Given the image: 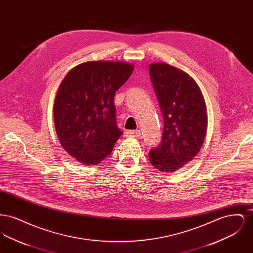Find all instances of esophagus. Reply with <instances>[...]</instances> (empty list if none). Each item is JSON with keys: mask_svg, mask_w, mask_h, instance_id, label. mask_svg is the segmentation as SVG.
Masks as SVG:
<instances>
[{"mask_svg": "<svg viewBox=\"0 0 253 253\" xmlns=\"http://www.w3.org/2000/svg\"><path fill=\"white\" fill-rule=\"evenodd\" d=\"M126 134L128 136H133V137H139L140 131L139 130H133V131H127Z\"/></svg>", "mask_w": 253, "mask_h": 253, "instance_id": "esophagus-1", "label": "esophagus"}]
</instances>
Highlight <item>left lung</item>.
<instances>
[{
	"mask_svg": "<svg viewBox=\"0 0 253 253\" xmlns=\"http://www.w3.org/2000/svg\"><path fill=\"white\" fill-rule=\"evenodd\" d=\"M149 70L164 120L161 142L150 150L149 160L158 170L171 172L192 161L203 145L208 125L204 97L178 68L158 62Z\"/></svg>",
	"mask_w": 253,
	"mask_h": 253,
	"instance_id": "1",
	"label": "left lung"
}]
</instances>
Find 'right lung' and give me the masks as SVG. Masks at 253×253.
Listing matches in <instances>:
<instances>
[{
    "label": "right lung",
    "mask_w": 253,
    "mask_h": 253,
    "mask_svg": "<svg viewBox=\"0 0 253 253\" xmlns=\"http://www.w3.org/2000/svg\"><path fill=\"white\" fill-rule=\"evenodd\" d=\"M132 71L125 62L88 61L63 79L54 103L55 127L61 146L80 162L99 164L123 133L114 97Z\"/></svg>",
    "instance_id": "1"
}]
</instances>
